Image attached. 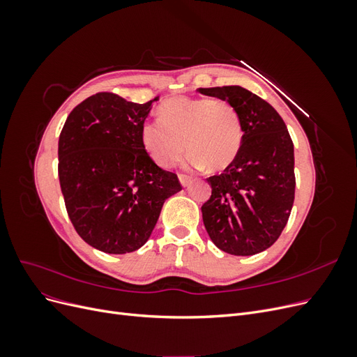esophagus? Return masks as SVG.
<instances>
[{"instance_id": "esophagus-1", "label": "esophagus", "mask_w": 357, "mask_h": 357, "mask_svg": "<svg viewBox=\"0 0 357 357\" xmlns=\"http://www.w3.org/2000/svg\"><path fill=\"white\" fill-rule=\"evenodd\" d=\"M178 180H180V183H181V186H183V188L189 186V185H190V181H192V178H190L189 176H185V174H178Z\"/></svg>"}]
</instances>
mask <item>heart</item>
<instances>
[{
  "instance_id": "obj_1",
  "label": "heart",
  "mask_w": 357,
  "mask_h": 357,
  "mask_svg": "<svg viewBox=\"0 0 357 357\" xmlns=\"http://www.w3.org/2000/svg\"><path fill=\"white\" fill-rule=\"evenodd\" d=\"M159 121H146L139 138L149 156L160 168H171L190 153L189 165L211 172L228 168L243 144L238 112L226 100L176 96L162 102Z\"/></svg>"
}]
</instances>
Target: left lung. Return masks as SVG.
Returning <instances> with one entry per match:
<instances>
[{
	"instance_id": "8db88e82",
	"label": "left lung",
	"mask_w": 357,
	"mask_h": 357,
	"mask_svg": "<svg viewBox=\"0 0 357 357\" xmlns=\"http://www.w3.org/2000/svg\"><path fill=\"white\" fill-rule=\"evenodd\" d=\"M229 101L240 114L243 144L222 174L211 176V197L201 207L204 226L220 250L252 256L282 235L295 199L294 143L271 104L241 86L199 88Z\"/></svg>"
}]
</instances>
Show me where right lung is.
Here are the masks:
<instances>
[{"label": "right lung", "mask_w": 357, "mask_h": 357, "mask_svg": "<svg viewBox=\"0 0 357 357\" xmlns=\"http://www.w3.org/2000/svg\"><path fill=\"white\" fill-rule=\"evenodd\" d=\"M100 92L68 114L58 144V176L68 218L82 238L104 253L138 250L165 199L181 190L139 138L152 104Z\"/></svg>", "instance_id": "add662e5"}]
</instances>
